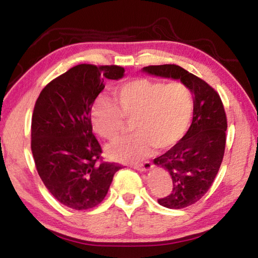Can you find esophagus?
Instances as JSON below:
<instances>
[{"label":"esophagus","instance_id":"34e87169","mask_svg":"<svg viewBox=\"0 0 258 258\" xmlns=\"http://www.w3.org/2000/svg\"><path fill=\"white\" fill-rule=\"evenodd\" d=\"M133 167L137 169V171H140V172H147L149 171V169L152 168V164L150 163L149 160L145 161V163H141V164H135Z\"/></svg>","mask_w":258,"mask_h":258}]
</instances>
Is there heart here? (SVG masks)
I'll return each instance as SVG.
<instances>
[{
	"mask_svg": "<svg viewBox=\"0 0 258 258\" xmlns=\"http://www.w3.org/2000/svg\"><path fill=\"white\" fill-rule=\"evenodd\" d=\"M115 103L99 99L91 108V121L103 139H118L133 125L134 133L124 141L109 146L112 159L135 161L149 155L152 147L166 150L177 145L190 127L195 97L182 82L137 78L112 90Z\"/></svg>",
	"mask_w": 258,
	"mask_h": 258,
	"instance_id": "obj_1",
	"label": "heart"
}]
</instances>
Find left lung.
I'll return each instance as SVG.
<instances>
[{
	"instance_id": "obj_1",
	"label": "left lung",
	"mask_w": 258,
	"mask_h": 258,
	"mask_svg": "<svg viewBox=\"0 0 258 258\" xmlns=\"http://www.w3.org/2000/svg\"><path fill=\"white\" fill-rule=\"evenodd\" d=\"M150 75L180 80L195 95L192 124L180 142L154 163L172 176L171 194L159 198L161 206L181 209L191 206L212 186L224 157L228 120L223 102L213 87L202 78L176 64L143 68Z\"/></svg>"
}]
</instances>
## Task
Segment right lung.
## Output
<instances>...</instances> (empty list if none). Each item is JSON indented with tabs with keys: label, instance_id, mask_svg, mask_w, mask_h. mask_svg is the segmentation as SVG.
I'll return each mask as SVG.
<instances>
[{
	"label": "right lung",
	"instance_id": "obj_1",
	"mask_svg": "<svg viewBox=\"0 0 258 258\" xmlns=\"http://www.w3.org/2000/svg\"><path fill=\"white\" fill-rule=\"evenodd\" d=\"M124 72L116 64H77L52 80L35 102L30 142L35 166L51 195L72 209L98 206L123 168L102 160L91 108L104 80H118Z\"/></svg>",
	"mask_w": 258,
	"mask_h": 258
}]
</instances>
